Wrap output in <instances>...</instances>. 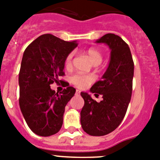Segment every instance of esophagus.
Masks as SVG:
<instances>
[{"label":"esophagus","mask_w":160,"mask_h":160,"mask_svg":"<svg viewBox=\"0 0 160 160\" xmlns=\"http://www.w3.org/2000/svg\"><path fill=\"white\" fill-rule=\"evenodd\" d=\"M80 92L79 90L76 91V95H80Z\"/></svg>","instance_id":"obj_1"}]
</instances>
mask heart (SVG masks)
Instances as JSON below:
<instances>
[{"label": "heart", "instance_id": "b5f03b06", "mask_svg": "<svg viewBox=\"0 0 160 160\" xmlns=\"http://www.w3.org/2000/svg\"><path fill=\"white\" fill-rule=\"evenodd\" d=\"M85 54L95 65L100 64L103 60V54L100 50L96 48H90L87 49L85 51ZM73 55H74V53L70 52L66 57L65 60H64V67L66 68H70L72 67ZM94 80L95 78L92 76H88V75L76 74L71 78L72 83L79 88H85Z\"/></svg>", "mask_w": 160, "mask_h": 160}]
</instances>
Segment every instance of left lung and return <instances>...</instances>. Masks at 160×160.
<instances>
[{"instance_id":"obj_1","label":"left lung","mask_w":160,"mask_h":160,"mask_svg":"<svg viewBox=\"0 0 160 160\" xmlns=\"http://www.w3.org/2000/svg\"><path fill=\"white\" fill-rule=\"evenodd\" d=\"M96 42L108 45L110 63L102 80L90 89L103 100L98 103L88 93H80L84 100L80 123L86 133L101 136L113 132L124 118L132 97L134 62L128 45L119 36L105 34Z\"/></svg>"}]
</instances>
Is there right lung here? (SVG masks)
I'll return each mask as SVG.
<instances>
[{
  "label": "right lung",
  "instance_id": "obj_1",
  "mask_svg": "<svg viewBox=\"0 0 160 160\" xmlns=\"http://www.w3.org/2000/svg\"><path fill=\"white\" fill-rule=\"evenodd\" d=\"M77 44L44 34L24 50L19 72V104L28 126L38 136H52L62 127L65 106L76 89L68 85L58 93L50 85L63 81L59 77L64 76V60Z\"/></svg>",
  "mask_w": 160,
  "mask_h": 160
}]
</instances>
